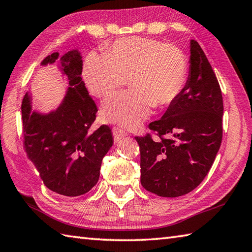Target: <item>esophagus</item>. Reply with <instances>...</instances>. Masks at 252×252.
I'll return each mask as SVG.
<instances>
[{
  "mask_svg": "<svg viewBox=\"0 0 252 252\" xmlns=\"http://www.w3.org/2000/svg\"><path fill=\"white\" fill-rule=\"evenodd\" d=\"M112 130H113V136L115 141L121 140L122 138H124V137L127 136V132L125 130H123L120 127H113Z\"/></svg>",
  "mask_w": 252,
  "mask_h": 252,
  "instance_id": "34e87169",
  "label": "esophagus"
}]
</instances>
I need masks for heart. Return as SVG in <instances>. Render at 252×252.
Listing matches in <instances>:
<instances>
[{
	"label": "heart",
	"instance_id": "1",
	"mask_svg": "<svg viewBox=\"0 0 252 252\" xmlns=\"http://www.w3.org/2000/svg\"><path fill=\"white\" fill-rule=\"evenodd\" d=\"M83 78L97 97H105L128 80L130 90L106 98L101 107L106 122L137 128L154 105H169L181 94L188 60L174 45L144 37L118 39L106 52L93 51L83 65Z\"/></svg>",
	"mask_w": 252,
	"mask_h": 252
}]
</instances>
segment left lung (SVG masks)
<instances>
[{"instance_id":"left-lung-1","label":"left lung","mask_w":252,"mask_h":252,"mask_svg":"<svg viewBox=\"0 0 252 252\" xmlns=\"http://www.w3.org/2000/svg\"><path fill=\"white\" fill-rule=\"evenodd\" d=\"M189 77L182 92L150 135L136 137L140 147V182L163 197L188 194L201 184L214 163L222 137L224 113L220 84L196 40H189Z\"/></svg>"}]
</instances>
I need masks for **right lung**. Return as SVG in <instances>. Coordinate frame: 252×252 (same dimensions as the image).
<instances>
[{
    "instance_id": "1",
    "label": "right lung",
    "mask_w": 252,
    "mask_h": 252,
    "mask_svg": "<svg viewBox=\"0 0 252 252\" xmlns=\"http://www.w3.org/2000/svg\"><path fill=\"white\" fill-rule=\"evenodd\" d=\"M55 63L68 89L49 112L32 108V93L26 92L22 103L24 148L47 188L60 195L79 196L97 183L114 139L107 125L90 132L97 107L82 81L81 52L72 49L61 57L54 52L40 64Z\"/></svg>"
}]
</instances>
